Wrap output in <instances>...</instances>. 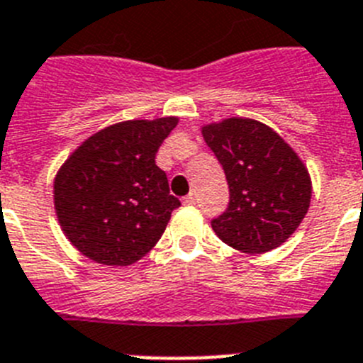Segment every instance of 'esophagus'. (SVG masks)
I'll use <instances>...</instances> for the list:
<instances>
[{
  "mask_svg": "<svg viewBox=\"0 0 363 363\" xmlns=\"http://www.w3.org/2000/svg\"><path fill=\"white\" fill-rule=\"evenodd\" d=\"M182 203H184V204H188V206H191V204H195V203H197V197H195V194H194V191H191V194H188V195H186L184 199H182Z\"/></svg>",
  "mask_w": 363,
  "mask_h": 363,
  "instance_id": "1",
  "label": "esophagus"
}]
</instances>
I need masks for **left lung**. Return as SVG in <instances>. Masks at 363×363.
<instances>
[{"instance_id": "8db88e82", "label": "left lung", "mask_w": 363, "mask_h": 363, "mask_svg": "<svg viewBox=\"0 0 363 363\" xmlns=\"http://www.w3.org/2000/svg\"><path fill=\"white\" fill-rule=\"evenodd\" d=\"M225 169L226 212L212 220L217 238L245 254L277 248L301 225L313 181L299 155L267 124L232 116L201 128Z\"/></svg>"}]
</instances>
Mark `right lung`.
Masks as SVG:
<instances>
[{"mask_svg": "<svg viewBox=\"0 0 363 363\" xmlns=\"http://www.w3.org/2000/svg\"><path fill=\"white\" fill-rule=\"evenodd\" d=\"M177 116L107 125L72 151L55 177L62 232L80 254L107 267L137 263L155 247L175 208L155 164Z\"/></svg>", "mask_w": 363, "mask_h": 363, "instance_id": "1", "label": "right lung"}]
</instances>
